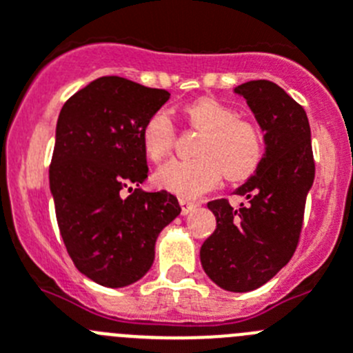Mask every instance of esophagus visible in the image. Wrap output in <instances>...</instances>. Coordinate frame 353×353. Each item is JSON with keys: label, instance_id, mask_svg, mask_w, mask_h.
Instances as JSON below:
<instances>
[{"label": "esophagus", "instance_id": "obj_1", "mask_svg": "<svg viewBox=\"0 0 353 353\" xmlns=\"http://www.w3.org/2000/svg\"><path fill=\"white\" fill-rule=\"evenodd\" d=\"M179 205H181V212H183L184 216L190 214L192 211H195L196 208L195 202H190V200H184V199H179Z\"/></svg>", "mask_w": 353, "mask_h": 353}]
</instances>
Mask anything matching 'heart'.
<instances>
[{"label":"heart","mask_w":353,"mask_h":353,"mask_svg":"<svg viewBox=\"0 0 353 353\" xmlns=\"http://www.w3.org/2000/svg\"><path fill=\"white\" fill-rule=\"evenodd\" d=\"M193 132L202 137L193 154L196 160L170 161L154 176L161 190L181 199H199L218 186L221 176L230 183L252 177L263 157V133L256 123L241 119L236 109L211 97H202L183 107ZM176 126L165 112L149 117L142 128L145 157L158 163L172 153Z\"/></svg>","instance_id":"heart-1"}]
</instances>
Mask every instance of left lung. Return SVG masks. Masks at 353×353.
I'll return each instance as SVG.
<instances>
[{"instance_id":"1","label":"left lung","mask_w":353,"mask_h":353,"mask_svg":"<svg viewBox=\"0 0 353 353\" xmlns=\"http://www.w3.org/2000/svg\"><path fill=\"white\" fill-rule=\"evenodd\" d=\"M262 128L265 153L259 169L236 190L246 204L209 202L216 230L200 248L205 274L228 292L268 283L294 255L307 192L315 179L311 130L303 107L271 81L237 85Z\"/></svg>"}]
</instances>
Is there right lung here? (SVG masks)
<instances>
[{
	"mask_svg": "<svg viewBox=\"0 0 353 353\" xmlns=\"http://www.w3.org/2000/svg\"><path fill=\"white\" fill-rule=\"evenodd\" d=\"M169 98L110 75L77 91L59 112L49 169L58 227L75 268L101 287L139 281L153 265L160 232L181 212L165 190L122 196L148 177L142 128Z\"/></svg>",
	"mask_w": 353,
	"mask_h": 353,
	"instance_id": "right-lung-1",
	"label": "right lung"
}]
</instances>
